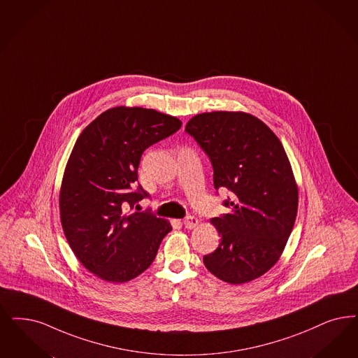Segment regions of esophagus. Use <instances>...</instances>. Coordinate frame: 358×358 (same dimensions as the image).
Listing matches in <instances>:
<instances>
[{
	"label": "esophagus",
	"instance_id": "34e87169",
	"mask_svg": "<svg viewBox=\"0 0 358 358\" xmlns=\"http://www.w3.org/2000/svg\"><path fill=\"white\" fill-rule=\"evenodd\" d=\"M198 219L195 217V216H187L183 219V225H185L187 229H192V228H195L196 225H198Z\"/></svg>",
	"mask_w": 358,
	"mask_h": 358
}]
</instances>
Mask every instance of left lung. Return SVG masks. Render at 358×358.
Wrapping results in <instances>:
<instances>
[{
  "label": "left lung",
  "instance_id": "obj_1",
  "mask_svg": "<svg viewBox=\"0 0 358 358\" xmlns=\"http://www.w3.org/2000/svg\"><path fill=\"white\" fill-rule=\"evenodd\" d=\"M206 152L213 185L228 188L229 213L213 217L220 244L203 257L206 268L229 284L260 278L278 262L297 215V185L278 136L245 113L213 111L185 124Z\"/></svg>",
  "mask_w": 358,
  "mask_h": 358
}]
</instances>
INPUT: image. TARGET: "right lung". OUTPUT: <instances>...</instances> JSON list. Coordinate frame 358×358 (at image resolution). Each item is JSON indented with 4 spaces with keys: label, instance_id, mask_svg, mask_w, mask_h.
Masks as SVG:
<instances>
[{
    "label": "right lung",
    "instance_id": "right-lung-1",
    "mask_svg": "<svg viewBox=\"0 0 358 358\" xmlns=\"http://www.w3.org/2000/svg\"><path fill=\"white\" fill-rule=\"evenodd\" d=\"M182 122L151 108L114 107L77 139L59 194L61 222L82 265L110 282L136 278L154 262L171 225L152 212L124 213L150 195L138 183L147 148Z\"/></svg>",
    "mask_w": 358,
    "mask_h": 358
}]
</instances>
